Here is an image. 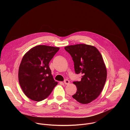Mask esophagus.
<instances>
[{"instance_id": "obj_1", "label": "esophagus", "mask_w": 130, "mask_h": 130, "mask_svg": "<svg viewBox=\"0 0 130 130\" xmlns=\"http://www.w3.org/2000/svg\"><path fill=\"white\" fill-rule=\"evenodd\" d=\"M69 83H70L69 81L68 80H67V79L65 80V81H64V83L65 84H66V85H67V84H69Z\"/></svg>"}]
</instances>
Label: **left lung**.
<instances>
[{
	"label": "left lung",
	"mask_w": 130,
	"mask_h": 130,
	"mask_svg": "<svg viewBox=\"0 0 130 130\" xmlns=\"http://www.w3.org/2000/svg\"><path fill=\"white\" fill-rule=\"evenodd\" d=\"M71 56L76 73L82 75L80 81H74L77 90L73 98L87 104L101 94L107 77L106 68L101 53L94 46L77 44L66 46Z\"/></svg>",
	"instance_id": "left-lung-1"
}]
</instances>
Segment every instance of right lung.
<instances>
[{
	"label": "right lung",
	"instance_id": "right-lung-1",
	"mask_svg": "<svg viewBox=\"0 0 130 130\" xmlns=\"http://www.w3.org/2000/svg\"><path fill=\"white\" fill-rule=\"evenodd\" d=\"M59 49L38 45L24 55L18 70V80L29 99L36 101L45 99L58 84L51 75L49 63Z\"/></svg>",
	"mask_w": 130,
	"mask_h": 130
}]
</instances>
